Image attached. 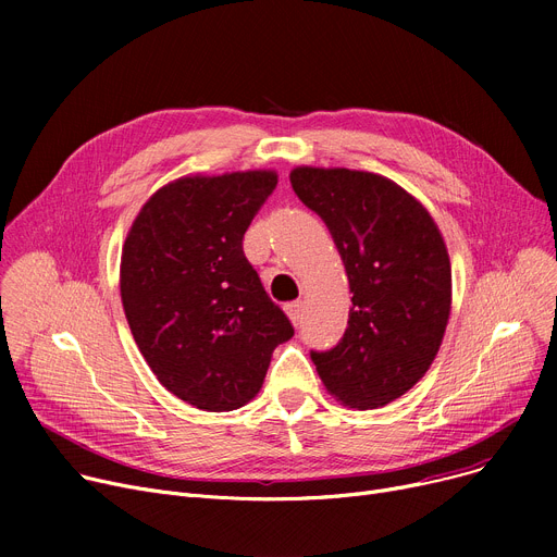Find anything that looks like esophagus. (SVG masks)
<instances>
[{
  "mask_svg": "<svg viewBox=\"0 0 557 557\" xmlns=\"http://www.w3.org/2000/svg\"><path fill=\"white\" fill-rule=\"evenodd\" d=\"M284 309H286V313H288V318H290V323H294V325H300V320H302V311H305V305H302V300L288 302Z\"/></svg>",
  "mask_w": 557,
  "mask_h": 557,
  "instance_id": "obj_1",
  "label": "esophagus"
}]
</instances>
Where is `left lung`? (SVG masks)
Segmentation results:
<instances>
[{"mask_svg":"<svg viewBox=\"0 0 557 557\" xmlns=\"http://www.w3.org/2000/svg\"><path fill=\"white\" fill-rule=\"evenodd\" d=\"M288 178L330 227L355 294L343 338L311 349V361L345 406H384L420 382L443 343L451 305L445 242L422 205L382 175L300 166Z\"/></svg>","mask_w":557,"mask_h":557,"instance_id":"obj_1","label":"left lung"}]
</instances>
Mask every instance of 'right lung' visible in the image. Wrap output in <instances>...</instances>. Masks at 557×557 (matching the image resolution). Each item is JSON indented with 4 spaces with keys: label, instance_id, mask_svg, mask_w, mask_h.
Here are the masks:
<instances>
[{
    "label": "right lung",
    "instance_id": "add662e5",
    "mask_svg": "<svg viewBox=\"0 0 557 557\" xmlns=\"http://www.w3.org/2000/svg\"><path fill=\"white\" fill-rule=\"evenodd\" d=\"M277 187L273 171L181 178L137 214L122 252V302L158 382L202 411H234L294 336L244 255V234Z\"/></svg>",
    "mask_w": 557,
    "mask_h": 557
}]
</instances>
